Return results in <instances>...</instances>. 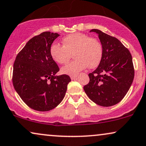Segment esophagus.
<instances>
[{"label": "esophagus", "mask_w": 146, "mask_h": 146, "mask_svg": "<svg viewBox=\"0 0 146 146\" xmlns=\"http://www.w3.org/2000/svg\"><path fill=\"white\" fill-rule=\"evenodd\" d=\"M77 75H74V76H70V78L72 80H74V79L76 78Z\"/></svg>", "instance_id": "1"}]
</instances>
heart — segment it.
<instances>
[{
	"mask_svg": "<svg viewBox=\"0 0 146 146\" xmlns=\"http://www.w3.org/2000/svg\"><path fill=\"white\" fill-rule=\"evenodd\" d=\"M62 46L53 43L50 53L57 63H67L73 54L75 60L62 68L65 74L76 75L88 66L92 69L97 67L103 57V46L97 39L84 33H76L65 36L62 40Z\"/></svg>",
	"mask_w": 146,
	"mask_h": 146,
	"instance_id": "1",
	"label": "heart"
}]
</instances>
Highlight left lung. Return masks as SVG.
<instances>
[{"label":"left lung","mask_w":146,"mask_h":146,"mask_svg":"<svg viewBox=\"0 0 146 146\" xmlns=\"http://www.w3.org/2000/svg\"><path fill=\"white\" fill-rule=\"evenodd\" d=\"M90 32L98 34L103 46V57L97 68L88 74L90 81L84 90L94 103L111 107L121 101L133 82L132 56L116 37L98 29H92Z\"/></svg>","instance_id":"8db88e82"}]
</instances>
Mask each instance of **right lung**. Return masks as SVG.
Returning <instances> with one entry per match:
<instances>
[{"mask_svg":"<svg viewBox=\"0 0 146 146\" xmlns=\"http://www.w3.org/2000/svg\"><path fill=\"white\" fill-rule=\"evenodd\" d=\"M60 35L43 32L31 38L19 52L13 64V84L25 103L39 111H48L61 103L71 81L60 70L50 53Z\"/></svg>","mask_w":146,"mask_h":146,"instance_id":"1","label":"right lung"}]
</instances>
